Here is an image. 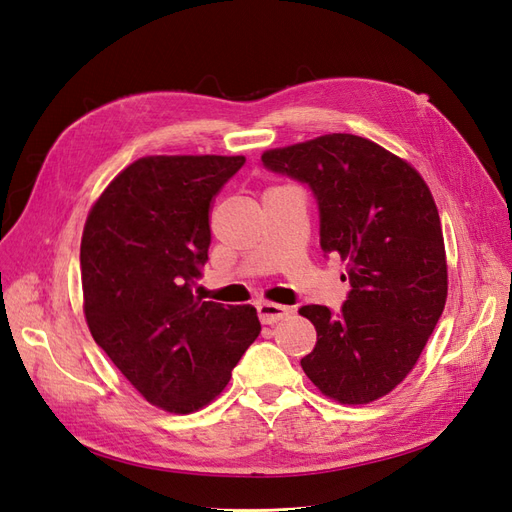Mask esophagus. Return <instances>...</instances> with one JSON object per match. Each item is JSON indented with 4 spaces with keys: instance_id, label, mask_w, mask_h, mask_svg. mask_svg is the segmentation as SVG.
I'll return each instance as SVG.
<instances>
[{
    "instance_id": "34e87169",
    "label": "esophagus",
    "mask_w": 512,
    "mask_h": 512,
    "mask_svg": "<svg viewBox=\"0 0 512 512\" xmlns=\"http://www.w3.org/2000/svg\"><path fill=\"white\" fill-rule=\"evenodd\" d=\"M256 309H258V318H260L262 324H275V322L284 320L290 314L288 307L277 305V303H267V301L258 303Z\"/></svg>"
}]
</instances>
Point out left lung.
<instances>
[{"mask_svg": "<svg viewBox=\"0 0 512 512\" xmlns=\"http://www.w3.org/2000/svg\"><path fill=\"white\" fill-rule=\"evenodd\" d=\"M262 164L312 190L322 252L348 262L350 292L339 312L299 309L318 333L303 371L339 404L391 393L446 303L444 237L427 183L408 162L354 134L271 149Z\"/></svg>", "mask_w": 512, "mask_h": 512, "instance_id": "1", "label": "left lung"}]
</instances>
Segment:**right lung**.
Returning a JSON list of instances; mask_svg holds the SVG:
<instances>
[{
	"mask_svg": "<svg viewBox=\"0 0 512 512\" xmlns=\"http://www.w3.org/2000/svg\"><path fill=\"white\" fill-rule=\"evenodd\" d=\"M243 156H153L119 173L81 241L85 318L96 344L149 404L207 406L260 333L252 305L196 297L213 196Z\"/></svg>",
	"mask_w": 512,
	"mask_h": 512,
	"instance_id": "1",
	"label": "right lung"
}]
</instances>
